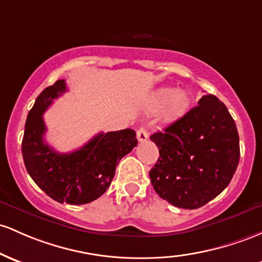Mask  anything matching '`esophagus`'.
Segmentation results:
<instances>
[{
	"label": "esophagus",
	"mask_w": 262,
	"mask_h": 262,
	"mask_svg": "<svg viewBox=\"0 0 262 262\" xmlns=\"http://www.w3.org/2000/svg\"><path fill=\"white\" fill-rule=\"evenodd\" d=\"M137 138L139 142H145L146 139L149 138V134L148 132H146V129L144 128V126H140L139 129L137 130Z\"/></svg>",
	"instance_id": "esophagus-1"
}]
</instances>
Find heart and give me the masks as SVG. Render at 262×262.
<instances>
[{"mask_svg": "<svg viewBox=\"0 0 262 262\" xmlns=\"http://www.w3.org/2000/svg\"><path fill=\"white\" fill-rule=\"evenodd\" d=\"M190 105V96L185 91H177L174 88L164 87L158 89L151 96L149 108L153 112L163 109L164 117L168 119H178L188 111Z\"/></svg>", "mask_w": 262, "mask_h": 262, "instance_id": "1", "label": "heart"}]
</instances>
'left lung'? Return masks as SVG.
<instances>
[{"label": "left lung", "mask_w": 262, "mask_h": 262, "mask_svg": "<svg viewBox=\"0 0 262 262\" xmlns=\"http://www.w3.org/2000/svg\"><path fill=\"white\" fill-rule=\"evenodd\" d=\"M173 124L151 134L159 159L149 171L157 194L171 205L198 209L216 198L236 171V124L214 94H204Z\"/></svg>", "instance_id": "left-lung-1"}]
</instances>
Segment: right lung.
<instances>
[{"label":"right lung","instance_id":"1","mask_svg":"<svg viewBox=\"0 0 262 262\" xmlns=\"http://www.w3.org/2000/svg\"><path fill=\"white\" fill-rule=\"evenodd\" d=\"M67 91L59 79L37 97L27 116L22 155L28 174L48 196L58 203L82 205L98 199L113 180L116 168L138 140L133 129L99 133L77 150L58 153L45 142L43 113Z\"/></svg>","mask_w":262,"mask_h":262}]
</instances>
